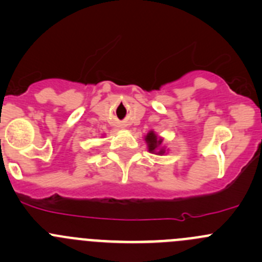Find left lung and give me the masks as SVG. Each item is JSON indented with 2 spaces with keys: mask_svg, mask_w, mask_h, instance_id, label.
Here are the masks:
<instances>
[{
  "mask_svg": "<svg viewBox=\"0 0 262 262\" xmlns=\"http://www.w3.org/2000/svg\"><path fill=\"white\" fill-rule=\"evenodd\" d=\"M146 142L148 144V149H149V152H157V149L160 148L161 143H162V139H157V136H156L153 132H149L146 137ZM157 153L158 155H162V153H165V150L160 149Z\"/></svg>",
  "mask_w": 262,
  "mask_h": 262,
  "instance_id": "1",
  "label": "left lung"
}]
</instances>
